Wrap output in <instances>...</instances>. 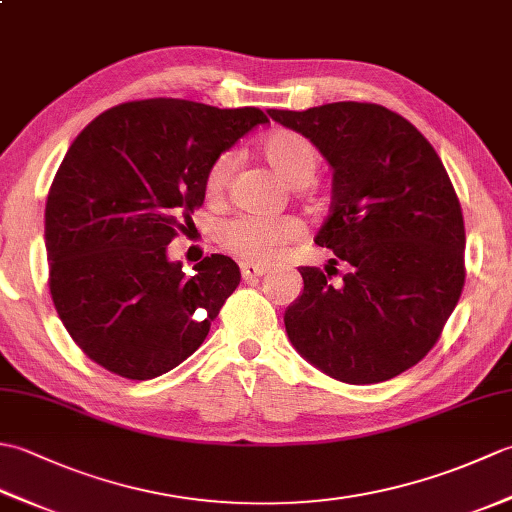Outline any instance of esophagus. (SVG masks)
Here are the masks:
<instances>
[{
  "label": "esophagus",
  "mask_w": 512,
  "mask_h": 512,
  "mask_svg": "<svg viewBox=\"0 0 512 512\" xmlns=\"http://www.w3.org/2000/svg\"><path fill=\"white\" fill-rule=\"evenodd\" d=\"M266 273H268V268L259 266V264H242V277H244L246 281L259 279V277H264Z\"/></svg>",
  "instance_id": "obj_1"
}]
</instances>
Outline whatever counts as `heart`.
<instances>
[{"label":"heart","instance_id":"b5f03b06","mask_svg":"<svg viewBox=\"0 0 512 512\" xmlns=\"http://www.w3.org/2000/svg\"><path fill=\"white\" fill-rule=\"evenodd\" d=\"M262 156L292 187H303L317 176L321 156L308 138L295 132H275L262 140ZM235 154L224 151L206 171V195L222 198L235 169ZM301 235V224L295 217H264L253 213L235 215L220 228V244L228 253L255 264H270L281 255L286 244Z\"/></svg>","mask_w":512,"mask_h":512}]
</instances>
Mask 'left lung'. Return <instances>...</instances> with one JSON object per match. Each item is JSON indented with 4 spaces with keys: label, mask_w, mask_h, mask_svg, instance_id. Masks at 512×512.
I'll use <instances>...</instances> for the list:
<instances>
[{
    "label": "left lung",
    "mask_w": 512,
    "mask_h": 512,
    "mask_svg": "<svg viewBox=\"0 0 512 512\" xmlns=\"http://www.w3.org/2000/svg\"><path fill=\"white\" fill-rule=\"evenodd\" d=\"M268 114L330 162L332 206L314 242L350 264L341 286L321 268H299L303 292L286 310L288 339L336 380L383 383L429 354L460 301L458 193L429 140L383 105Z\"/></svg>",
    "instance_id": "left-lung-1"
}]
</instances>
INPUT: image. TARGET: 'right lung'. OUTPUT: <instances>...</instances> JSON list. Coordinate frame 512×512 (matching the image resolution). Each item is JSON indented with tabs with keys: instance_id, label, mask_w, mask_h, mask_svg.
<instances>
[{
	"instance_id": "1",
	"label": "right lung",
	"mask_w": 512,
	"mask_h": 512,
	"mask_svg": "<svg viewBox=\"0 0 512 512\" xmlns=\"http://www.w3.org/2000/svg\"><path fill=\"white\" fill-rule=\"evenodd\" d=\"M266 123L257 107L145 99L112 107L74 138L46 202L48 286L96 365L149 380L204 343L242 273L211 255L184 277L167 246L202 206L213 160Z\"/></svg>"
}]
</instances>
